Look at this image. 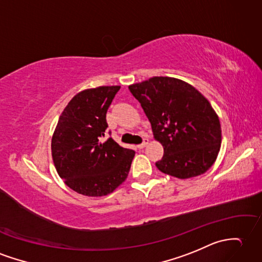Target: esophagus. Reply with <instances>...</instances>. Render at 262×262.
I'll use <instances>...</instances> for the list:
<instances>
[{"mask_svg":"<svg viewBox=\"0 0 262 262\" xmlns=\"http://www.w3.org/2000/svg\"><path fill=\"white\" fill-rule=\"evenodd\" d=\"M147 144H148V138H144V142L142 144L137 145V148L138 149H142V148L145 147V146H147Z\"/></svg>","mask_w":262,"mask_h":262,"instance_id":"obj_1","label":"esophagus"}]
</instances>
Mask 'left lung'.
<instances>
[{"mask_svg":"<svg viewBox=\"0 0 262 262\" xmlns=\"http://www.w3.org/2000/svg\"><path fill=\"white\" fill-rule=\"evenodd\" d=\"M164 148L156 167L181 180L205 173L221 147V125L211 103L181 79L153 77L130 84Z\"/></svg>","mask_w":262,"mask_h":262,"instance_id":"left-lung-1","label":"left lung"}]
</instances>
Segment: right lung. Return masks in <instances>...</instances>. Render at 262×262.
I'll use <instances>...</instances> for the list:
<instances>
[{"instance_id":"obj_1","label":"right lung","mask_w":262,"mask_h":262,"mask_svg":"<svg viewBox=\"0 0 262 262\" xmlns=\"http://www.w3.org/2000/svg\"><path fill=\"white\" fill-rule=\"evenodd\" d=\"M120 86H101L78 93L60 115L51 139L57 172L67 186L86 196L114 192L128 176L135 151L112 137L106 114Z\"/></svg>"}]
</instances>
